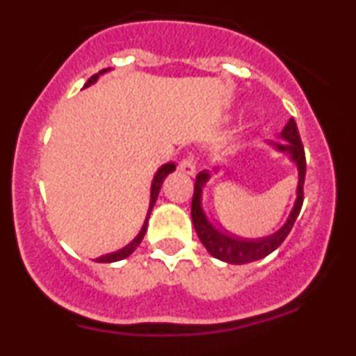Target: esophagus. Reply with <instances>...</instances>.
Listing matches in <instances>:
<instances>
[{
	"instance_id": "1",
	"label": "esophagus",
	"mask_w": 356,
	"mask_h": 356,
	"mask_svg": "<svg viewBox=\"0 0 356 356\" xmlns=\"http://www.w3.org/2000/svg\"><path fill=\"white\" fill-rule=\"evenodd\" d=\"M179 170L186 175H194L195 174V161L194 155H186L181 162H179Z\"/></svg>"
}]
</instances>
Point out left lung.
I'll return each instance as SVG.
<instances>
[{"mask_svg":"<svg viewBox=\"0 0 356 356\" xmlns=\"http://www.w3.org/2000/svg\"><path fill=\"white\" fill-rule=\"evenodd\" d=\"M281 137L284 138L286 142H280L276 144V149L281 150V152H288L291 155L293 161L296 162L298 172H300V182H298V197L295 202V207H293L291 214H289L288 220L280 231L275 232L273 236H268V238L261 239H238L232 238L229 234H222L216 229L214 226L207 220L206 214H204L201 207V192L202 186L209 179V172L207 170H202V172L197 174L194 184V195H192V206H191V216L192 222H194V229L197 232L201 243L206 246L207 251L211 252L212 256L218 257L220 261H226V263L231 264H246L252 263V261L261 259V257H266L271 254L275 249L281 246V243L286 239V236L289 234V231L293 229V224L300 214L301 206H303L305 199V175H306V157H305V149L303 144H301L300 132H298V127L295 118H289L288 125L284 127Z\"/></svg>","mask_w":356,"mask_h":356,"instance_id":"obj_1","label":"left lung"}]
</instances>
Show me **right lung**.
<instances>
[{
  "mask_svg": "<svg viewBox=\"0 0 356 356\" xmlns=\"http://www.w3.org/2000/svg\"><path fill=\"white\" fill-rule=\"evenodd\" d=\"M104 72H107V70H102L100 73H104ZM100 73H95V75H93V76H90L88 81H87V83H85V87H83V88L90 87V85H92V83H95L97 79H99ZM174 170H175V164H172V162H169V164L162 165L161 169L157 170V174H155L154 182H152V191H150V206H149V212H147L145 222H144V226H142L140 232H138L137 238L134 239L132 243L129 244V246H125L124 249H120V251L112 252V254H105V256H102V257H97V259H95L97 263H113V261L125 259L127 256H130V254H132L134 251H136L137 246H138V244L142 243V239H144V236H145V231H147V222H149L150 212H152L154 204H155V201H157V195H159V191H161L162 182H164V179L167 177V175H169L170 172H174Z\"/></svg>",
  "mask_w": 356,
  "mask_h": 356,
  "instance_id": "right-lung-1",
  "label": "right lung"
}]
</instances>
